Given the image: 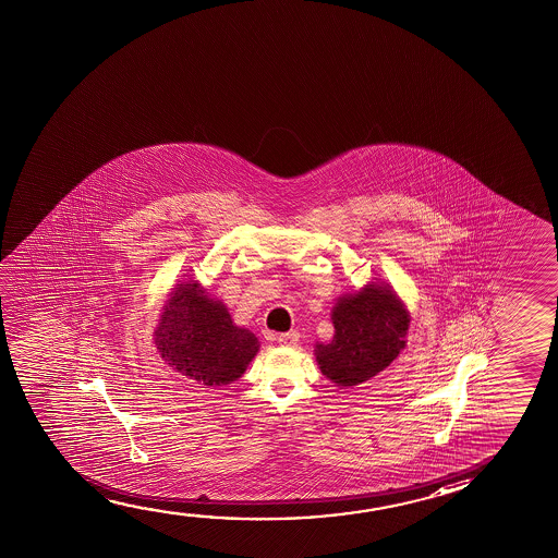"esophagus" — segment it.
<instances>
[{"mask_svg":"<svg viewBox=\"0 0 558 558\" xmlns=\"http://www.w3.org/2000/svg\"><path fill=\"white\" fill-rule=\"evenodd\" d=\"M276 341L280 343V345H295L298 341H300V333L295 330L288 331V333H280Z\"/></svg>","mask_w":558,"mask_h":558,"instance_id":"esophagus-1","label":"esophagus"}]
</instances>
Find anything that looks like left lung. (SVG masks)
Segmentation results:
<instances>
[{
    "instance_id": "1",
    "label": "left lung",
    "mask_w": 558,
    "mask_h": 558,
    "mask_svg": "<svg viewBox=\"0 0 558 558\" xmlns=\"http://www.w3.org/2000/svg\"><path fill=\"white\" fill-rule=\"evenodd\" d=\"M336 328L330 343L316 345V361L326 378L349 388L388 368L404 348L409 313L396 293L376 283L341 298L331 311Z\"/></svg>"
}]
</instances>
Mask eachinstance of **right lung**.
<instances>
[{"instance_id": "add662e5", "label": "right lung", "mask_w": 558, "mask_h": 558, "mask_svg": "<svg viewBox=\"0 0 558 558\" xmlns=\"http://www.w3.org/2000/svg\"><path fill=\"white\" fill-rule=\"evenodd\" d=\"M155 345L170 366L205 386L238 380L258 351L257 338L234 326L228 308L197 283H180L172 293Z\"/></svg>"}]
</instances>
